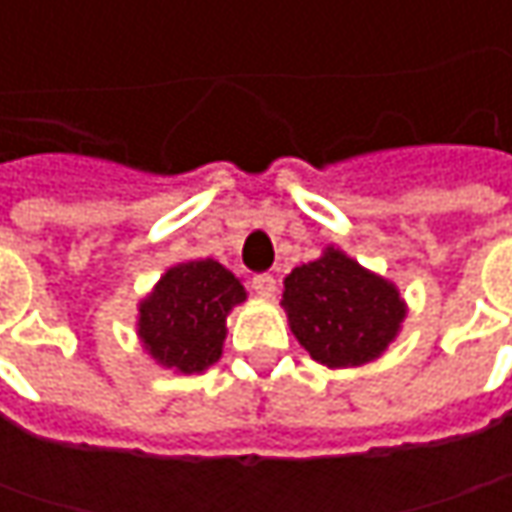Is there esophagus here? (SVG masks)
<instances>
[{"label": "esophagus", "mask_w": 512, "mask_h": 512, "mask_svg": "<svg viewBox=\"0 0 512 512\" xmlns=\"http://www.w3.org/2000/svg\"><path fill=\"white\" fill-rule=\"evenodd\" d=\"M253 290L262 296V299H273L276 296V276H270V273H259V276H253Z\"/></svg>", "instance_id": "obj_1"}]
</instances>
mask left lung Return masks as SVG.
<instances>
[{"label": "left lung", "mask_w": 512, "mask_h": 512, "mask_svg": "<svg viewBox=\"0 0 512 512\" xmlns=\"http://www.w3.org/2000/svg\"><path fill=\"white\" fill-rule=\"evenodd\" d=\"M282 307L296 342L330 370L376 362L407 319L396 282L367 270L336 245L287 273Z\"/></svg>", "instance_id": "8db88e82"}]
</instances>
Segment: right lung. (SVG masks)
Instances as JSON below:
<instances>
[{"mask_svg":"<svg viewBox=\"0 0 512 512\" xmlns=\"http://www.w3.org/2000/svg\"><path fill=\"white\" fill-rule=\"evenodd\" d=\"M242 302V279L216 259L176 262L139 299L136 336L159 367L199 376L222 359L227 316Z\"/></svg>","mask_w":512,"mask_h":512,"instance_id":"right-lung-1","label":"right lung"}]
</instances>
